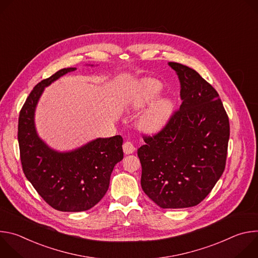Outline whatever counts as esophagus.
<instances>
[{
	"mask_svg": "<svg viewBox=\"0 0 258 258\" xmlns=\"http://www.w3.org/2000/svg\"><path fill=\"white\" fill-rule=\"evenodd\" d=\"M122 148H123V152H124V154H132V153H134L135 152V150H136V148H135V146L133 145V143L132 142H125L124 144H123V146H122Z\"/></svg>",
	"mask_w": 258,
	"mask_h": 258,
	"instance_id": "obj_1",
	"label": "esophagus"
}]
</instances>
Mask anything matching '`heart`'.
<instances>
[{"label": "heart", "mask_w": 258, "mask_h": 258, "mask_svg": "<svg viewBox=\"0 0 258 258\" xmlns=\"http://www.w3.org/2000/svg\"><path fill=\"white\" fill-rule=\"evenodd\" d=\"M162 89V84L154 79L143 80L137 90L130 97L127 102L128 108L133 110L142 109L153 99H156ZM172 112L173 101L168 97L159 98L140 113L137 120L138 127L142 132L148 134L157 133L165 126Z\"/></svg>", "instance_id": "heart-1"}]
</instances>
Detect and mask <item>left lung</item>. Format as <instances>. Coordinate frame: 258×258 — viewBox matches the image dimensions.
I'll return each mask as SVG.
<instances>
[{
  "label": "left lung",
  "instance_id": "left-lung-1",
  "mask_svg": "<svg viewBox=\"0 0 258 258\" xmlns=\"http://www.w3.org/2000/svg\"><path fill=\"white\" fill-rule=\"evenodd\" d=\"M182 103L165 127L138 149L141 186L161 208L199 204L222 176L230 138L229 117L217 92L197 71L168 62Z\"/></svg>",
  "mask_w": 258,
  "mask_h": 258
}]
</instances>
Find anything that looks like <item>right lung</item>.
<instances>
[{"label": "right lung", "mask_w": 258, "mask_h": 258, "mask_svg": "<svg viewBox=\"0 0 258 258\" xmlns=\"http://www.w3.org/2000/svg\"><path fill=\"white\" fill-rule=\"evenodd\" d=\"M75 70L63 68L36 85L18 120L20 159L26 178L50 206L68 212L94 207L106 194L115 164L123 158L120 136L97 138L77 149L58 151L36 132L35 109L45 88Z\"/></svg>", "instance_id": "add662e5"}]
</instances>
